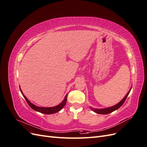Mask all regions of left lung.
Returning a JSON list of instances; mask_svg holds the SVG:
<instances>
[{"label":"left lung","instance_id":"1","mask_svg":"<svg viewBox=\"0 0 147 147\" xmlns=\"http://www.w3.org/2000/svg\"><path fill=\"white\" fill-rule=\"evenodd\" d=\"M131 88H132V87L130 88L129 91H128V92L127 93L126 95L124 96V98L119 102H118V103L116 105H115L112 106V107H110L105 108V109H94V108L91 107H90V109L93 111V112H94L95 113H98V114L106 115V114H108V113H112V112H114L115 110L118 109L120 107H121L124 104V101L126 100L127 97L128 96L129 94V92L131 90Z\"/></svg>","mask_w":147,"mask_h":147}]
</instances>
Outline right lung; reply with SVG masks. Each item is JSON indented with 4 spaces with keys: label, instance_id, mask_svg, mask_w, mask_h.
Returning a JSON list of instances; mask_svg holds the SVG:
<instances>
[{
    "label": "right lung",
    "instance_id": "1",
    "mask_svg": "<svg viewBox=\"0 0 147 147\" xmlns=\"http://www.w3.org/2000/svg\"><path fill=\"white\" fill-rule=\"evenodd\" d=\"M20 91L22 93V94H23V97H24V99H26V100L27 101L28 104L30 107L31 109H32L36 111V112H38L40 113H44V114L50 115V114H53V113H55L59 112V111L65 106V105L66 104V102H67V94H66V96L64 97V99L63 100V102H62L61 103H60L59 105H57L56 106L51 107H38V106H36L35 105L33 104L32 103H31V102L28 99L27 97H26L23 94V92H22L21 88H20Z\"/></svg>",
    "mask_w": 147,
    "mask_h": 147
}]
</instances>
